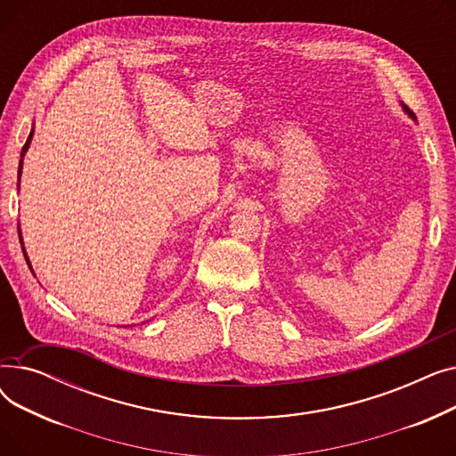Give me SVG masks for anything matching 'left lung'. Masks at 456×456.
Segmentation results:
<instances>
[{"label":"left lung","mask_w":456,"mask_h":456,"mask_svg":"<svg viewBox=\"0 0 456 456\" xmlns=\"http://www.w3.org/2000/svg\"><path fill=\"white\" fill-rule=\"evenodd\" d=\"M406 110H409V109H406ZM411 116H412V118H414V114H412V112H411Z\"/></svg>","instance_id":"left-lung-1"}]
</instances>
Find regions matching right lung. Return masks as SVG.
<instances>
[{
	"label": "right lung",
	"mask_w": 456,
	"mask_h": 456,
	"mask_svg": "<svg viewBox=\"0 0 456 456\" xmlns=\"http://www.w3.org/2000/svg\"><path fill=\"white\" fill-rule=\"evenodd\" d=\"M31 136H33V131H31V134H29V138H28V142H26V146H23V150H21V157H23V153H26V150H28V146H29ZM20 172H21V160H20V167H18V177H20ZM18 234H20V232H18ZM23 255H26V251H23ZM26 260H29L28 255H26ZM29 268H31V266H29Z\"/></svg>",
	"instance_id": "obj_1"
}]
</instances>
